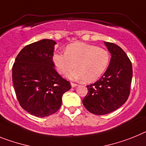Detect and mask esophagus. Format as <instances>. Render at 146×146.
<instances>
[{"instance_id": "obj_1", "label": "esophagus", "mask_w": 146, "mask_h": 146, "mask_svg": "<svg viewBox=\"0 0 146 146\" xmlns=\"http://www.w3.org/2000/svg\"><path fill=\"white\" fill-rule=\"evenodd\" d=\"M77 85H78V84H77L71 83V87H76Z\"/></svg>"}]
</instances>
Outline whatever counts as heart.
<instances>
[{"label":"heart","instance_id":"1","mask_svg":"<svg viewBox=\"0 0 146 146\" xmlns=\"http://www.w3.org/2000/svg\"><path fill=\"white\" fill-rule=\"evenodd\" d=\"M110 59L106 49L83 42L71 43L66 47L64 54L56 52L52 57L60 74H66L75 65L76 70L68 73L67 77L72 80L83 79L87 83L101 78L108 68Z\"/></svg>","mask_w":146,"mask_h":146}]
</instances>
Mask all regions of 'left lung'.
<instances>
[{
  "label": "left lung",
  "instance_id": "left-lung-1",
  "mask_svg": "<svg viewBox=\"0 0 146 146\" xmlns=\"http://www.w3.org/2000/svg\"><path fill=\"white\" fill-rule=\"evenodd\" d=\"M111 54L109 67L99 80L87 85L82 103L90 112L109 114L125 104L130 93L132 65L126 54L114 43L104 42Z\"/></svg>",
  "mask_w": 146,
  "mask_h": 146
}]
</instances>
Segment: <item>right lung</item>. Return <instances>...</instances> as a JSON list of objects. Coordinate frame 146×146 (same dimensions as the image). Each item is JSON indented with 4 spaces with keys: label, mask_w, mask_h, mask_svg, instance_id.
<instances>
[{
    "label": "right lung",
    "mask_w": 146,
    "mask_h": 146,
    "mask_svg": "<svg viewBox=\"0 0 146 146\" xmlns=\"http://www.w3.org/2000/svg\"><path fill=\"white\" fill-rule=\"evenodd\" d=\"M52 40H40L24 47L12 67L15 93L23 110L36 117H48L59 110L62 97L70 84L54 69Z\"/></svg>",
    "instance_id": "obj_1"
}]
</instances>
